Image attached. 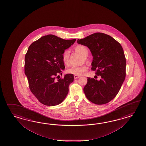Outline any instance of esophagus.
Listing matches in <instances>:
<instances>
[{
  "mask_svg": "<svg viewBox=\"0 0 146 146\" xmlns=\"http://www.w3.org/2000/svg\"><path fill=\"white\" fill-rule=\"evenodd\" d=\"M79 78H80V76H77V75H74V78L75 79H78Z\"/></svg>",
  "mask_w": 146,
  "mask_h": 146,
  "instance_id": "34e87169",
  "label": "esophagus"
}]
</instances>
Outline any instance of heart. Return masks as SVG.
Segmentation results:
<instances>
[{
    "instance_id": "b5f03b06",
    "label": "heart",
    "mask_w": 146,
    "mask_h": 146,
    "mask_svg": "<svg viewBox=\"0 0 146 146\" xmlns=\"http://www.w3.org/2000/svg\"><path fill=\"white\" fill-rule=\"evenodd\" d=\"M75 51L80 53L84 57H87L88 54V50L86 46L82 45H79L75 48ZM69 56H70V51L68 50H65L62 54V60L64 63L66 65L68 64L69 62ZM87 71V67L86 65L76 66H72L70 68L68 69L67 72L70 74H72L74 75L80 76L82 75L85 72Z\"/></svg>"
}]
</instances>
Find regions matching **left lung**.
<instances>
[{
  "label": "left lung",
  "instance_id": "8db88e82",
  "mask_svg": "<svg viewBox=\"0 0 146 146\" xmlns=\"http://www.w3.org/2000/svg\"><path fill=\"white\" fill-rule=\"evenodd\" d=\"M78 43L87 46L93 56L92 70L101 79L87 78L84 92L87 99L96 104H104L115 98L126 76V58L119 42L110 36L94 33L78 40Z\"/></svg>",
  "mask_w": 146,
  "mask_h": 146
}]
</instances>
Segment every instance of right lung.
I'll return each mask as SVG.
<instances>
[{"label":"right lung","mask_w":146,"mask_h":146,"mask_svg":"<svg viewBox=\"0 0 146 146\" xmlns=\"http://www.w3.org/2000/svg\"><path fill=\"white\" fill-rule=\"evenodd\" d=\"M75 40L48 35L29 46L25 58V73L31 93L42 104L57 106L66 97L74 76L67 74L58 80L56 76L65 69L62 54Z\"/></svg>","instance_id":"1"}]
</instances>
